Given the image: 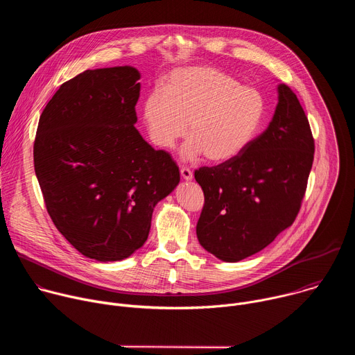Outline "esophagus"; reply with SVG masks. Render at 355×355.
I'll list each match as a JSON object with an SVG mask.
<instances>
[{
	"label": "esophagus",
	"mask_w": 355,
	"mask_h": 355,
	"mask_svg": "<svg viewBox=\"0 0 355 355\" xmlns=\"http://www.w3.org/2000/svg\"><path fill=\"white\" fill-rule=\"evenodd\" d=\"M181 177L185 180V181H191L192 180V177H193V174H192V171L189 170V168H187V167H181Z\"/></svg>",
	"instance_id": "esophagus-1"
}]
</instances>
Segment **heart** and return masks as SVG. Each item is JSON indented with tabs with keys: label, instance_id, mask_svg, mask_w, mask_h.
<instances>
[{
	"label": "heart",
	"instance_id": "b5f03b06",
	"mask_svg": "<svg viewBox=\"0 0 355 355\" xmlns=\"http://www.w3.org/2000/svg\"><path fill=\"white\" fill-rule=\"evenodd\" d=\"M267 114L264 94L243 87L229 73L212 66L173 70L164 89H151L143 99L141 116L150 140L171 148L188 132L180 156L195 160L207 155L211 162H229L260 133Z\"/></svg>",
	"mask_w": 355,
	"mask_h": 355
}]
</instances>
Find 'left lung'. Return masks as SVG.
<instances>
[{"label":"left lung","mask_w":355,"mask_h":355,"mask_svg":"<svg viewBox=\"0 0 355 355\" xmlns=\"http://www.w3.org/2000/svg\"><path fill=\"white\" fill-rule=\"evenodd\" d=\"M277 89L278 104L266 132L237 157L195 171L205 195L198 240L226 263L272 243L293 223L306 191L315 155L309 121L288 85Z\"/></svg>","instance_id":"8db88e82"}]
</instances>
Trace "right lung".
<instances>
[{
  "label": "right lung",
  "mask_w": 355,
  "mask_h": 355,
  "mask_svg": "<svg viewBox=\"0 0 355 355\" xmlns=\"http://www.w3.org/2000/svg\"><path fill=\"white\" fill-rule=\"evenodd\" d=\"M139 80L132 66L85 70L60 85L37 125L33 162L47 212L101 263L144 244L156 205L180 182L171 156L135 128Z\"/></svg>",
  "instance_id": "1"
}]
</instances>
